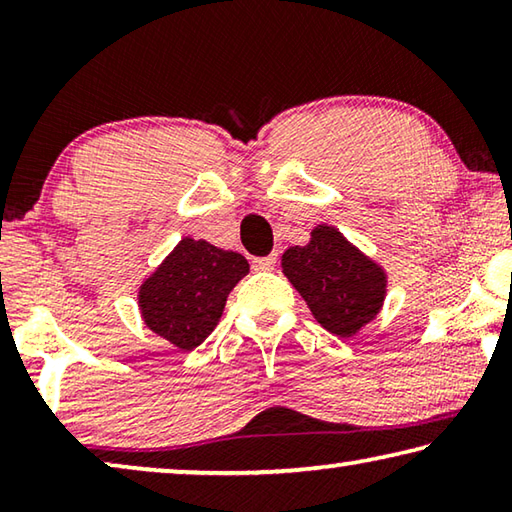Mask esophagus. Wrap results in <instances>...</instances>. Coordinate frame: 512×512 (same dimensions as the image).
Instances as JSON below:
<instances>
[{
  "mask_svg": "<svg viewBox=\"0 0 512 512\" xmlns=\"http://www.w3.org/2000/svg\"><path fill=\"white\" fill-rule=\"evenodd\" d=\"M275 264H277V255H275V253L266 255V257L253 259V268H255V271H273Z\"/></svg>",
  "mask_w": 512,
  "mask_h": 512,
  "instance_id": "1",
  "label": "esophagus"
}]
</instances>
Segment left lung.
<instances>
[{"label":"left lung","instance_id":"obj_1","mask_svg":"<svg viewBox=\"0 0 512 512\" xmlns=\"http://www.w3.org/2000/svg\"><path fill=\"white\" fill-rule=\"evenodd\" d=\"M282 268L314 318L336 336L357 334L384 302V271L329 225L311 232V244L289 248Z\"/></svg>","mask_w":512,"mask_h":512}]
</instances>
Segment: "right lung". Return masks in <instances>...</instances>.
<instances>
[{"mask_svg": "<svg viewBox=\"0 0 512 512\" xmlns=\"http://www.w3.org/2000/svg\"><path fill=\"white\" fill-rule=\"evenodd\" d=\"M248 273L239 253L183 239L140 289L144 323L180 350L201 345L223 314L225 298Z\"/></svg>", "mask_w": 512, "mask_h": 512, "instance_id": "obj_1", "label": "right lung"}]
</instances>
